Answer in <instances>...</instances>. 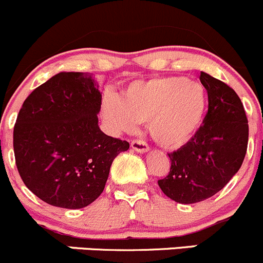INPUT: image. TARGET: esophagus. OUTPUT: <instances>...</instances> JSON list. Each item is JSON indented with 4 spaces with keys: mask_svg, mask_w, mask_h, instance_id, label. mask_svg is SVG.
<instances>
[{
    "mask_svg": "<svg viewBox=\"0 0 263 263\" xmlns=\"http://www.w3.org/2000/svg\"><path fill=\"white\" fill-rule=\"evenodd\" d=\"M131 147L137 153H146V151H148V145L142 140H132Z\"/></svg>",
    "mask_w": 263,
    "mask_h": 263,
    "instance_id": "1",
    "label": "esophagus"
}]
</instances>
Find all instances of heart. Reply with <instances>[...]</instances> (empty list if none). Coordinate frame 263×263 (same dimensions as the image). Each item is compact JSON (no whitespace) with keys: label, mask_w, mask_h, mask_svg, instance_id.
<instances>
[{"label":"heart","mask_w":263,"mask_h":263,"mask_svg":"<svg viewBox=\"0 0 263 263\" xmlns=\"http://www.w3.org/2000/svg\"><path fill=\"white\" fill-rule=\"evenodd\" d=\"M208 109V92L183 76L134 81L121 97L105 94L102 118L113 134L131 132L147 122L151 137L160 146L177 148L193 139Z\"/></svg>","instance_id":"obj_1"}]
</instances>
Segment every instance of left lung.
<instances>
[{
	"instance_id": "1",
	"label": "left lung",
	"mask_w": 263,
	"mask_h": 263,
	"mask_svg": "<svg viewBox=\"0 0 263 263\" xmlns=\"http://www.w3.org/2000/svg\"><path fill=\"white\" fill-rule=\"evenodd\" d=\"M209 109L191 141L169 153L171 171L159 179L164 195L179 203H196L224 188L242 166L248 146V119L237 92L201 72Z\"/></svg>"
}]
</instances>
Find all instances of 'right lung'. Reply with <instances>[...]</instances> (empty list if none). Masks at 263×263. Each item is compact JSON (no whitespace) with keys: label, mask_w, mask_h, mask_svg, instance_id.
<instances>
[{"label":"right lung","mask_w":263,"mask_h":263,"mask_svg":"<svg viewBox=\"0 0 263 263\" xmlns=\"http://www.w3.org/2000/svg\"><path fill=\"white\" fill-rule=\"evenodd\" d=\"M102 94L91 76L60 72L25 99L14 127V153L24 184L55 208L94 202L109 169L129 144L98 126Z\"/></svg>","instance_id":"add662e5"}]
</instances>
